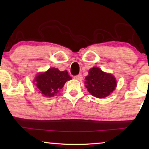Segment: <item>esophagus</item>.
<instances>
[{
    "instance_id": "1",
    "label": "esophagus",
    "mask_w": 149,
    "mask_h": 149,
    "mask_svg": "<svg viewBox=\"0 0 149 149\" xmlns=\"http://www.w3.org/2000/svg\"><path fill=\"white\" fill-rule=\"evenodd\" d=\"M74 79H76V80H78V81H81L83 79V76L81 74H79L74 76Z\"/></svg>"
}]
</instances>
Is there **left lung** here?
<instances>
[{
  "label": "left lung",
  "mask_w": 149,
  "mask_h": 149,
  "mask_svg": "<svg viewBox=\"0 0 149 149\" xmlns=\"http://www.w3.org/2000/svg\"><path fill=\"white\" fill-rule=\"evenodd\" d=\"M85 80V87L89 92L99 98L109 95L117 86V81L113 75L104 72L97 67L89 70Z\"/></svg>",
  "instance_id": "8db88e82"
}]
</instances>
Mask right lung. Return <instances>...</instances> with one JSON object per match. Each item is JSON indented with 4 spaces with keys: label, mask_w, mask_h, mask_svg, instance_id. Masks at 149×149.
<instances>
[{
    "label": "right lung",
    "mask_w": 149,
    "mask_h": 149,
    "mask_svg": "<svg viewBox=\"0 0 149 149\" xmlns=\"http://www.w3.org/2000/svg\"><path fill=\"white\" fill-rule=\"evenodd\" d=\"M72 79L66 70L49 68L36 77L35 83L39 92L46 97H52L58 92L67 81Z\"/></svg>",
    "instance_id": "obj_1"
}]
</instances>
